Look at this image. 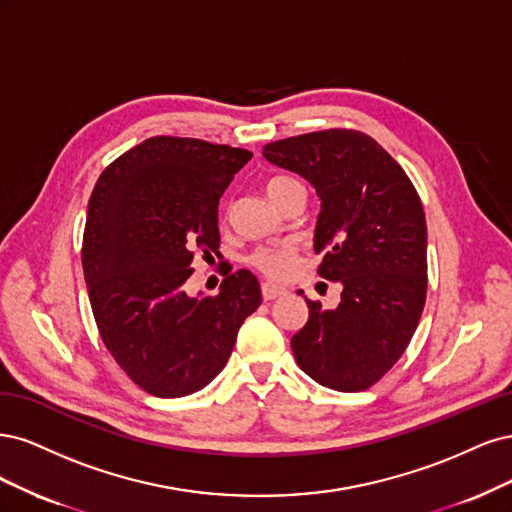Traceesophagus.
Here are the masks:
<instances>
[{"instance_id":"esophagus-1","label":"esophagus","mask_w":512,"mask_h":512,"mask_svg":"<svg viewBox=\"0 0 512 512\" xmlns=\"http://www.w3.org/2000/svg\"><path fill=\"white\" fill-rule=\"evenodd\" d=\"M285 293H287V289L280 287V285H274V283H263L261 285V295H263V300H266V302L276 300V298H280V295H285Z\"/></svg>"}]
</instances>
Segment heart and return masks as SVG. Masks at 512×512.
Instances as JSON below:
<instances>
[{"instance_id": "b5f03b06", "label": "heart", "mask_w": 512, "mask_h": 512, "mask_svg": "<svg viewBox=\"0 0 512 512\" xmlns=\"http://www.w3.org/2000/svg\"><path fill=\"white\" fill-rule=\"evenodd\" d=\"M300 185L298 180H293L289 176H274L268 180L266 191L268 195L274 197L278 193H283L285 189ZM293 259H295V246L291 242H278L270 246H259L251 255L249 263L253 268H257L261 274H266L270 278H285L293 270Z\"/></svg>"}]
</instances>
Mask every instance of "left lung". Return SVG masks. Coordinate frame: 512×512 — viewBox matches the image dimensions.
<instances>
[{"label":"left lung","instance_id":"8db88e82","mask_svg":"<svg viewBox=\"0 0 512 512\" xmlns=\"http://www.w3.org/2000/svg\"><path fill=\"white\" fill-rule=\"evenodd\" d=\"M263 157L317 189V272L342 285L332 310L306 300L308 321L291 338L295 361L323 387L364 391L402 357L425 306L427 227L419 193L364 131H312L266 144Z\"/></svg>","mask_w":512,"mask_h":512}]
</instances>
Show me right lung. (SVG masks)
<instances>
[{
    "instance_id": "1",
    "label": "right lung",
    "mask_w": 512,
    "mask_h": 512,
    "mask_svg": "<svg viewBox=\"0 0 512 512\" xmlns=\"http://www.w3.org/2000/svg\"><path fill=\"white\" fill-rule=\"evenodd\" d=\"M251 151L155 136L97 178L82 236L93 317L114 361L146 393L183 398L225 364L261 304L249 270L217 295L185 291L195 253L219 251V200Z\"/></svg>"
}]
</instances>
